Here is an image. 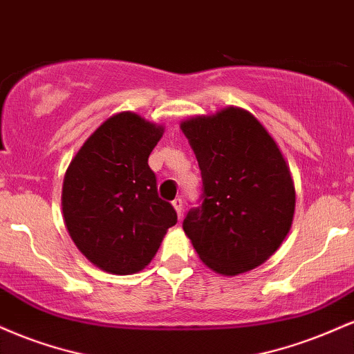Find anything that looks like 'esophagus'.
I'll return each mask as SVG.
<instances>
[{
	"label": "esophagus",
	"instance_id": "34e87169",
	"mask_svg": "<svg viewBox=\"0 0 354 354\" xmlns=\"http://www.w3.org/2000/svg\"><path fill=\"white\" fill-rule=\"evenodd\" d=\"M173 206H174V209H176L178 216L181 218V211H183V200H181V198H176V200H173Z\"/></svg>",
	"mask_w": 354,
	"mask_h": 354
}]
</instances>
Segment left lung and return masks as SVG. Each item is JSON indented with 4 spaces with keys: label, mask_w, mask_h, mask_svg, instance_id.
Wrapping results in <instances>:
<instances>
[{
    "label": "left lung",
    "mask_w": 354,
    "mask_h": 354,
    "mask_svg": "<svg viewBox=\"0 0 354 354\" xmlns=\"http://www.w3.org/2000/svg\"><path fill=\"white\" fill-rule=\"evenodd\" d=\"M201 169V205L183 230L214 273L263 265L291 228L296 193L286 160L250 111L228 106L180 124Z\"/></svg>",
    "instance_id": "left-lung-1"
}]
</instances>
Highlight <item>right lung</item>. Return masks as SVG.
Segmentation results:
<instances>
[{"label":"right lung","mask_w":354,"mask_h":354,"mask_svg":"<svg viewBox=\"0 0 354 354\" xmlns=\"http://www.w3.org/2000/svg\"><path fill=\"white\" fill-rule=\"evenodd\" d=\"M165 128L118 113L84 141L63 181L64 225L100 270L133 274L149 265L176 211L158 196L148 158Z\"/></svg>","instance_id":"1"}]
</instances>
